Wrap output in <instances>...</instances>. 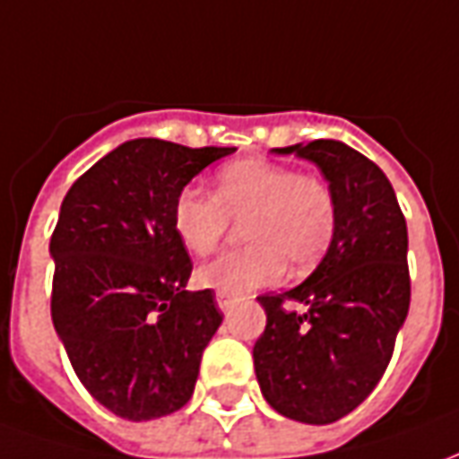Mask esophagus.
Segmentation results:
<instances>
[{
    "instance_id": "34e87169",
    "label": "esophagus",
    "mask_w": 459,
    "mask_h": 459,
    "mask_svg": "<svg viewBox=\"0 0 459 459\" xmlns=\"http://www.w3.org/2000/svg\"><path fill=\"white\" fill-rule=\"evenodd\" d=\"M216 302H219V309L226 315V312H230L233 309V305H236V299L230 298V295H226V292H216Z\"/></svg>"
}]
</instances>
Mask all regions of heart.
Here are the masks:
<instances>
[{
    "label": "heart",
    "instance_id": "1",
    "mask_svg": "<svg viewBox=\"0 0 459 459\" xmlns=\"http://www.w3.org/2000/svg\"><path fill=\"white\" fill-rule=\"evenodd\" d=\"M236 223L250 246L199 268V282L233 298L315 268L334 240L337 199L327 181L265 160H240L216 177V196L186 186L171 209V226L194 255L219 248Z\"/></svg>",
    "mask_w": 459,
    "mask_h": 459
}]
</instances>
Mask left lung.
Returning a JSON list of instances; mask_svg holds the SVG:
<instances>
[{
	"mask_svg": "<svg viewBox=\"0 0 459 459\" xmlns=\"http://www.w3.org/2000/svg\"><path fill=\"white\" fill-rule=\"evenodd\" d=\"M273 152L322 171L337 199V230L305 282L258 298L268 325L253 364L280 415L327 425L364 403L391 361L411 305L408 229L384 171L344 142Z\"/></svg>",
	"mask_w": 459,
	"mask_h": 459,
	"instance_id": "obj_1",
	"label": "left lung"
}]
</instances>
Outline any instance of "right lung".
Wrapping results in <instances>:
<instances>
[{
  "label": "right lung",
  "mask_w": 459,
  "mask_h": 459,
  "mask_svg": "<svg viewBox=\"0 0 459 459\" xmlns=\"http://www.w3.org/2000/svg\"><path fill=\"white\" fill-rule=\"evenodd\" d=\"M233 152L122 142L61 204L48 246L51 319L81 384L125 420L189 403L201 354L223 322L213 290H186L191 258L171 209L199 171Z\"/></svg>",
  "instance_id": "1"
}]
</instances>
